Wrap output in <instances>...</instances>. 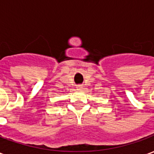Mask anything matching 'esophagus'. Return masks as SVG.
<instances>
[{
  "label": "esophagus",
  "instance_id": "esophagus-1",
  "mask_svg": "<svg viewBox=\"0 0 154 154\" xmlns=\"http://www.w3.org/2000/svg\"><path fill=\"white\" fill-rule=\"evenodd\" d=\"M77 90H82V85H77Z\"/></svg>",
  "mask_w": 154,
  "mask_h": 154
}]
</instances>
